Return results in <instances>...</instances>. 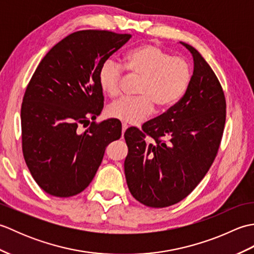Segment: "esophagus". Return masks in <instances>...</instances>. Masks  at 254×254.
I'll use <instances>...</instances> for the list:
<instances>
[{
	"mask_svg": "<svg viewBox=\"0 0 254 254\" xmlns=\"http://www.w3.org/2000/svg\"><path fill=\"white\" fill-rule=\"evenodd\" d=\"M127 127H128V126H127V123H122V133L126 132V130H127Z\"/></svg>",
	"mask_w": 254,
	"mask_h": 254,
	"instance_id": "1",
	"label": "esophagus"
}]
</instances>
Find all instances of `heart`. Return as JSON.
Returning a JSON list of instances; mask_svg holds the SVG:
<instances>
[{
	"mask_svg": "<svg viewBox=\"0 0 254 254\" xmlns=\"http://www.w3.org/2000/svg\"><path fill=\"white\" fill-rule=\"evenodd\" d=\"M124 68L139 76L137 97H124L108 107V115L118 120L136 124L154 110L168 109L185 95L191 82V67L185 58L170 56L163 48L144 44L128 51L123 66L115 60H106L99 69L101 90L109 97L120 94Z\"/></svg>",
	"mask_w": 254,
	"mask_h": 254,
	"instance_id": "b5f03b06",
	"label": "heart"
}]
</instances>
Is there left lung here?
Masks as SVG:
<instances>
[{
	"mask_svg": "<svg viewBox=\"0 0 254 254\" xmlns=\"http://www.w3.org/2000/svg\"><path fill=\"white\" fill-rule=\"evenodd\" d=\"M194 71L185 96L163 115L124 138L127 183L133 197L163 208L187 197L216 158L226 122L222 85L203 57L190 45Z\"/></svg>",
	"mask_w": 254,
	"mask_h": 254,
	"instance_id": "1",
	"label": "left lung"
}]
</instances>
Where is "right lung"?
Segmentation results:
<instances>
[{"instance_id":"1","label":"right lung","mask_w":254,"mask_h":254,"mask_svg":"<svg viewBox=\"0 0 254 254\" xmlns=\"http://www.w3.org/2000/svg\"><path fill=\"white\" fill-rule=\"evenodd\" d=\"M128 34L79 30L42 59L21 104V147L30 174L48 194L68 197L94 179L108 144L121 136L118 120L90 122L104 108L98 82L108 58L130 40Z\"/></svg>"}]
</instances>
